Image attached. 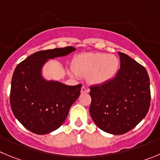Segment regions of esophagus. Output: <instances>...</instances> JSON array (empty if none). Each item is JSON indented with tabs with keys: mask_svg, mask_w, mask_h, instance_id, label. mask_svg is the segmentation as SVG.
Here are the masks:
<instances>
[{
	"mask_svg": "<svg viewBox=\"0 0 160 160\" xmlns=\"http://www.w3.org/2000/svg\"><path fill=\"white\" fill-rule=\"evenodd\" d=\"M89 91L90 90H89L88 88L85 87V86H83V87L81 88V93H88Z\"/></svg>",
	"mask_w": 160,
	"mask_h": 160,
	"instance_id": "34e87169",
	"label": "esophagus"
}]
</instances>
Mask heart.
<instances>
[{"label": "heart", "mask_w": 160, "mask_h": 160, "mask_svg": "<svg viewBox=\"0 0 160 160\" xmlns=\"http://www.w3.org/2000/svg\"><path fill=\"white\" fill-rule=\"evenodd\" d=\"M119 61L114 55L107 53H89L80 55L73 63V69L79 75H88L89 81L102 83L115 75Z\"/></svg>", "instance_id": "1"}]
</instances>
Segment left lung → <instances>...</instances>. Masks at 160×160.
Wrapping results in <instances>:
<instances>
[{"label":"left lung","mask_w":160,"mask_h":160,"mask_svg":"<svg viewBox=\"0 0 160 160\" xmlns=\"http://www.w3.org/2000/svg\"><path fill=\"white\" fill-rule=\"evenodd\" d=\"M120 69L113 79L91 86V117L104 132L121 135L137 126L148 114L151 92L148 74L143 65L118 52Z\"/></svg>","instance_id":"left-lung-1"}]
</instances>
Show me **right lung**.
<instances>
[{
    "instance_id": "add662e5",
    "label": "right lung",
    "mask_w": 160,
    "mask_h": 160,
    "mask_svg": "<svg viewBox=\"0 0 160 160\" xmlns=\"http://www.w3.org/2000/svg\"><path fill=\"white\" fill-rule=\"evenodd\" d=\"M74 50L72 46H66L38 51L15 68L10 105L15 117L31 132L43 135L56 130L78 98L81 83L68 86L58 81H46L41 76L42 67L47 60L65 56Z\"/></svg>"
}]
</instances>
